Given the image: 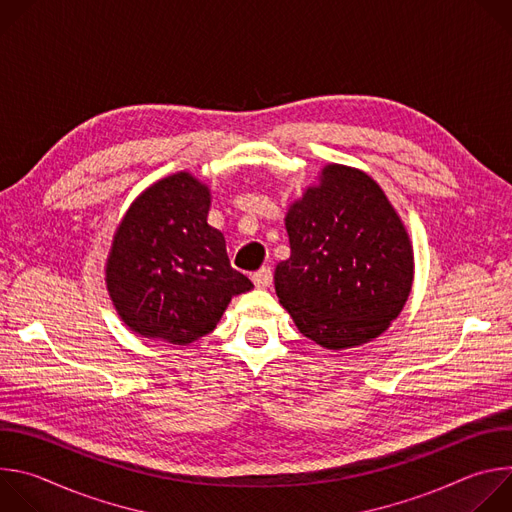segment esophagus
<instances>
[{"label":"esophagus","mask_w":512,"mask_h":512,"mask_svg":"<svg viewBox=\"0 0 512 512\" xmlns=\"http://www.w3.org/2000/svg\"><path fill=\"white\" fill-rule=\"evenodd\" d=\"M251 279H253V283H255L257 287H269L271 281H273V271H271V267H261V269H257V271L251 275Z\"/></svg>","instance_id":"1"}]
</instances>
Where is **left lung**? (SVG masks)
I'll return each instance as SVG.
<instances>
[{
  "instance_id": "left-lung-1",
  "label": "left lung",
  "mask_w": 512,
  "mask_h": 512,
  "mask_svg": "<svg viewBox=\"0 0 512 512\" xmlns=\"http://www.w3.org/2000/svg\"><path fill=\"white\" fill-rule=\"evenodd\" d=\"M291 255L275 267V291L298 330L328 350L385 332L413 281L409 237L379 184L326 166L285 216Z\"/></svg>"
}]
</instances>
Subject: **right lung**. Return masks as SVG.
Here are the masks:
<instances>
[{
  "label": "right lung",
  "instance_id": "obj_1",
  "mask_svg": "<svg viewBox=\"0 0 512 512\" xmlns=\"http://www.w3.org/2000/svg\"><path fill=\"white\" fill-rule=\"evenodd\" d=\"M210 194L186 172L145 190L119 225L107 287L141 336L190 344L206 336L231 298L253 287L231 267L225 237L206 223Z\"/></svg>",
  "mask_w": 512,
  "mask_h": 512
}]
</instances>
